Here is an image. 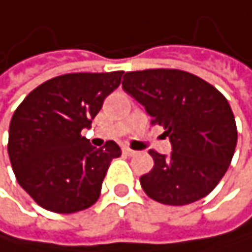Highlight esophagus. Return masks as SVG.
<instances>
[{"label":"esophagus","instance_id":"1","mask_svg":"<svg viewBox=\"0 0 252 252\" xmlns=\"http://www.w3.org/2000/svg\"><path fill=\"white\" fill-rule=\"evenodd\" d=\"M124 152L127 154L128 157H134V155H137V151H134V149H130V148H125V149H124Z\"/></svg>","mask_w":252,"mask_h":252}]
</instances>
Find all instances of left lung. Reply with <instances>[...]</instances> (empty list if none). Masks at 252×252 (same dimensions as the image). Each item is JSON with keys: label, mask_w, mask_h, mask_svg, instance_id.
Wrapping results in <instances>:
<instances>
[{"label": "left lung", "mask_w": 252, "mask_h": 252, "mask_svg": "<svg viewBox=\"0 0 252 252\" xmlns=\"http://www.w3.org/2000/svg\"><path fill=\"white\" fill-rule=\"evenodd\" d=\"M124 91L164 127L169 157L151 149L154 167L140 178L152 200L184 206L208 195L227 172L238 142L236 121L215 86L188 71L152 68L128 71Z\"/></svg>", "instance_id": "obj_1"}]
</instances>
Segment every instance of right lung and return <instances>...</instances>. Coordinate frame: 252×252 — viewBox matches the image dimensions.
<instances>
[{
	"label": "right lung",
	"instance_id": "1",
	"mask_svg": "<svg viewBox=\"0 0 252 252\" xmlns=\"http://www.w3.org/2000/svg\"><path fill=\"white\" fill-rule=\"evenodd\" d=\"M124 71L53 77L17 106L8 130V157L19 185L41 208L74 214L100 197L110 161L121 148H94L82 136L121 83Z\"/></svg>",
	"mask_w": 252,
	"mask_h": 252
}]
</instances>
